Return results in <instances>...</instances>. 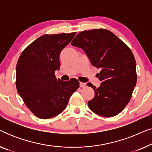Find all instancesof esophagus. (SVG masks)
I'll list each match as a JSON object with an SVG mask.
<instances>
[{
    "instance_id": "obj_1",
    "label": "esophagus",
    "mask_w": 152,
    "mask_h": 152,
    "mask_svg": "<svg viewBox=\"0 0 152 152\" xmlns=\"http://www.w3.org/2000/svg\"><path fill=\"white\" fill-rule=\"evenodd\" d=\"M80 86L82 87V88H84V87L86 86V83L80 82Z\"/></svg>"
}]
</instances>
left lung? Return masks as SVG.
Listing matches in <instances>:
<instances>
[{
	"label": "left lung",
	"instance_id": "obj_1",
	"mask_svg": "<svg viewBox=\"0 0 152 152\" xmlns=\"http://www.w3.org/2000/svg\"><path fill=\"white\" fill-rule=\"evenodd\" d=\"M71 45L84 50L92 66L101 70L100 86L87 84L95 91L88 107L104 117L119 114L130 101L137 82L136 60L131 49L113 32L102 28L80 32Z\"/></svg>",
	"mask_w": 152,
	"mask_h": 152
}]
</instances>
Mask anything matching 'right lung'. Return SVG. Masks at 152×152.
Returning <instances> with one entry per match:
<instances>
[{"label":"right lung","instance_id":"add662e5","mask_svg":"<svg viewBox=\"0 0 152 152\" xmlns=\"http://www.w3.org/2000/svg\"><path fill=\"white\" fill-rule=\"evenodd\" d=\"M76 32L44 34L31 43L18 58L16 86L25 104L37 118L48 119L61 113L80 86L75 78H56L59 55Z\"/></svg>","mask_w":152,"mask_h":152}]
</instances>
